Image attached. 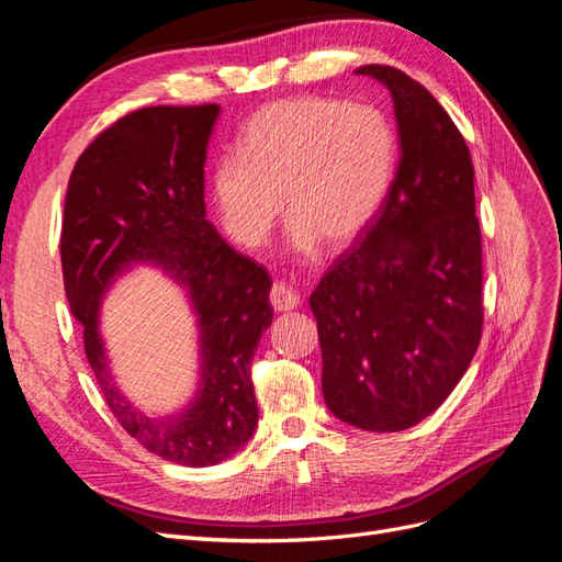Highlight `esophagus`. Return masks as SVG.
<instances>
[{
	"mask_svg": "<svg viewBox=\"0 0 562 562\" xmlns=\"http://www.w3.org/2000/svg\"><path fill=\"white\" fill-rule=\"evenodd\" d=\"M269 300H271V307H274L277 312H291L300 304V295L295 288L283 283V281H277L274 285H271Z\"/></svg>",
	"mask_w": 562,
	"mask_h": 562,
	"instance_id": "34e87169",
	"label": "esophagus"
}]
</instances>
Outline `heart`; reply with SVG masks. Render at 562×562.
Returning <instances> with one entry per match:
<instances>
[{
	"label": "heart",
	"instance_id": "obj_1",
	"mask_svg": "<svg viewBox=\"0 0 562 562\" xmlns=\"http://www.w3.org/2000/svg\"><path fill=\"white\" fill-rule=\"evenodd\" d=\"M394 166L396 133L384 112L300 95L250 119L239 157L215 166L213 199L225 229L246 248L267 241L283 196L297 250L310 252L318 241L345 248L375 220Z\"/></svg>",
	"mask_w": 562,
	"mask_h": 562
}]
</instances>
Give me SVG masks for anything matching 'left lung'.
Returning a JSON list of instances; mask_svg holds the SVG:
<instances>
[{
    "label": "left lung",
    "instance_id": "left-lung-1",
    "mask_svg": "<svg viewBox=\"0 0 562 562\" xmlns=\"http://www.w3.org/2000/svg\"><path fill=\"white\" fill-rule=\"evenodd\" d=\"M394 100L401 157L363 239L310 297L328 411L363 431L429 417L467 372L483 330L473 164L438 100L405 72L363 65Z\"/></svg>",
    "mask_w": 562,
    "mask_h": 562
}]
</instances>
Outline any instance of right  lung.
Returning <instances> with one entry per match:
<instances>
[{"label": "right lung", "mask_w": 562, "mask_h": 562, "mask_svg": "<svg viewBox=\"0 0 562 562\" xmlns=\"http://www.w3.org/2000/svg\"><path fill=\"white\" fill-rule=\"evenodd\" d=\"M217 114V105H159L119 119L77 159L60 232L65 295L112 415L149 452L196 469L225 462L258 427L250 363L274 318L267 269L206 220L203 164ZM135 263L161 266L198 316V394L164 418L123 396L99 335L104 293Z\"/></svg>", "instance_id": "add662e5"}]
</instances>
